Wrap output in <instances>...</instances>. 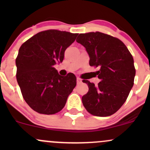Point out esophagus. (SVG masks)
Returning <instances> with one entry per match:
<instances>
[{"instance_id":"esophagus-1","label":"esophagus","mask_w":150,"mask_h":150,"mask_svg":"<svg viewBox=\"0 0 150 150\" xmlns=\"http://www.w3.org/2000/svg\"><path fill=\"white\" fill-rule=\"evenodd\" d=\"M77 85H80V84L82 83V80H81L80 77H77Z\"/></svg>"}]
</instances>
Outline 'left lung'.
I'll use <instances>...</instances> for the list:
<instances>
[{
    "label": "left lung",
    "mask_w": 150,
    "mask_h": 150,
    "mask_svg": "<svg viewBox=\"0 0 150 150\" xmlns=\"http://www.w3.org/2000/svg\"><path fill=\"white\" fill-rule=\"evenodd\" d=\"M76 42L85 46L89 65L99 68L96 73L101 80L97 85L82 80L89 87L82 104L93 116H111L123 106L134 85L132 56L120 39L99 32L80 34Z\"/></svg>",
    "instance_id": "obj_1"
}]
</instances>
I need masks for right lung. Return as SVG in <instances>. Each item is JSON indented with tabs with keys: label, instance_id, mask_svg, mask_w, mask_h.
Returning a JSON list of instances; mask_svg holds the SVG:
<instances>
[{
	"label": "right lung",
	"instance_id": "right-lung-1",
	"mask_svg": "<svg viewBox=\"0 0 150 150\" xmlns=\"http://www.w3.org/2000/svg\"><path fill=\"white\" fill-rule=\"evenodd\" d=\"M78 34L49 30L39 32L22 44L15 63L17 81L22 97L34 111L51 115L63 109L76 86V77H63L53 67L63 62L65 49Z\"/></svg>",
	"mask_w": 150,
	"mask_h": 150
}]
</instances>
